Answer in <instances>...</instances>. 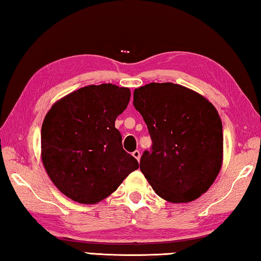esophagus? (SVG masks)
I'll return each mask as SVG.
<instances>
[{"instance_id": "34e87169", "label": "esophagus", "mask_w": 261, "mask_h": 261, "mask_svg": "<svg viewBox=\"0 0 261 261\" xmlns=\"http://www.w3.org/2000/svg\"><path fill=\"white\" fill-rule=\"evenodd\" d=\"M132 155H133L134 158H135V159L138 160V161H139V160H140V156H141V153H140L139 150H134L133 153H132Z\"/></svg>"}]
</instances>
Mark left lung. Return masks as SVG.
Wrapping results in <instances>:
<instances>
[{"instance_id": "1", "label": "left lung", "mask_w": 261, "mask_h": 261, "mask_svg": "<svg viewBox=\"0 0 261 261\" xmlns=\"http://www.w3.org/2000/svg\"><path fill=\"white\" fill-rule=\"evenodd\" d=\"M133 105L153 142L140 160L153 190L170 203L198 198L222 167L223 126L217 110L200 94L172 83L135 89Z\"/></svg>"}]
</instances>
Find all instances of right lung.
<instances>
[{"instance_id": "right-lung-1", "label": "right lung", "mask_w": 261, "mask_h": 261, "mask_svg": "<svg viewBox=\"0 0 261 261\" xmlns=\"http://www.w3.org/2000/svg\"><path fill=\"white\" fill-rule=\"evenodd\" d=\"M129 99L127 87L90 85L47 112L42 125V161L51 181L69 198L98 203L139 168L115 128Z\"/></svg>"}]
</instances>
